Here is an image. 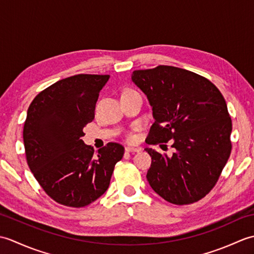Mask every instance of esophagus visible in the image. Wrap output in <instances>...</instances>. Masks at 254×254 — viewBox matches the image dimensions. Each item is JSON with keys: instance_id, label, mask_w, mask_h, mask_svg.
<instances>
[{"instance_id": "obj_1", "label": "esophagus", "mask_w": 254, "mask_h": 254, "mask_svg": "<svg viewBox=\"0 0 254 254\" xmlns=\"http://www.w3.org/2000/svg\"><path fill=\"white\" fill-rule=\"evenodd\" d=\"M126 152L127 153H138V152H141V148H139V147H133V146H127L126 147Z\"/></svg>"}]
</instances>
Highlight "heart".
Wrapping results in <instances>:
<instances>
[{
    "mask_svg": "<svg viewBox=\"0 0 254 254\" xmlns=\"http://www.w3.org/2000/svg\"><path fill=\"white\" fill-rule=\"evenodd\" d=\"M130 137H131V136H130Z\"/></svg>",
    "mask_w": 254,
    "mask_h": 254,
    "instance_id": "b5f03b06",
    "label": "heart"
}]
</instances>
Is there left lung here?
Masks as SVG:
<instances>
[{"label":"left lung","instance_id":"obj_1","mask_svg":"<svg viewBox=\"0 0 254 254\" xmlns=\"http://www.w3.org/2000/svg\"><path fill=\"white\" fill-rule=\"evenodd\" d=\"M132 80L153 108L146 143L170 141L175 148L172 156L145 148L152 157L149 186L172 204L197 202L216 185L231 152L233 124L222 93L201 75L169 65L137 69Z\"/></svg>","mask_w":254,"mask_h":254}]
</instances>
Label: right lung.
I'll list each match as a JSON object with an SVG mask.
<instances>
[{
	"label": "right lung",
	"instance_id": "obj_1",
	"mask_svg": "<svg viewBox=\"0 0 254 254\" xmlns=\"http://www.w3.org/2000/svg\"><path fill=\"white\" fill-rule=\"evenodd\" d=\"M109 77L78 74L58 80L38 94L27 111V164L48 195L65 206L84 207L100 197L123 157L124 147L118 143H108L95 157L82 139Z\"/></svg>",
	"mask_w": 254,
	"mask_h": 254
}]
</instances>
